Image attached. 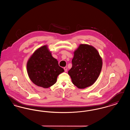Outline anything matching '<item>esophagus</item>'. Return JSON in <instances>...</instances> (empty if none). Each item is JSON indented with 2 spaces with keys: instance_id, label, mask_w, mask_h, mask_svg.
<instances>
[{
  "instance_id": "1",
  "label": "esophagus",
  "mask_w": 130,
  "mask_h": 130,
  "mask_svg": "<svg viewBox=\"0 0 130 130\" xmlns=\"http://www.w3.org/2000/svg\"><path fill=\"white\" fill-rule=\"evenodd\" d=\"M64 71H65V72H66L67 71V67H65L64 68Z\"/></svg>"
}]
</instances>
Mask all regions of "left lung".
<instances>
[{
    "label": "left lung",
    "mask_w": 130,
    "mask_h": 130,
    "mask_svg": "<svg viewBox=\"0 0 130 130\" xmlns=\"http://www.w3.org/2000/svg\"><path fill=\"white\" fill-rule=\"evenodd\" d=\"M72 67L68 71L73 83L79 89L91 86L98 79L102 59L93 46L81 44L74 52Z\"/></svg>",
    "instance_id": "left-lung-1"
}]
</instances>
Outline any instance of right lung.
Wrapping results in <instances>:
<instances>
[{
    "label": "right lung",
    "instance_id": "obj_1",
    "mask_svg": "<svg viewBox=\"0 0 130 130\" xmlns=\"http://www.w3.org/2000/svg\"><path fill=\"white\" fill-rule=\"evenodd\" d=\"M27 71L33 83L48 88L56 83L58 75L64 70L45 45L36 50L30 57L27 63Z\"/></svg>",
    "mask_w": 130,
    "mask_h": 130
}]
</instances>
